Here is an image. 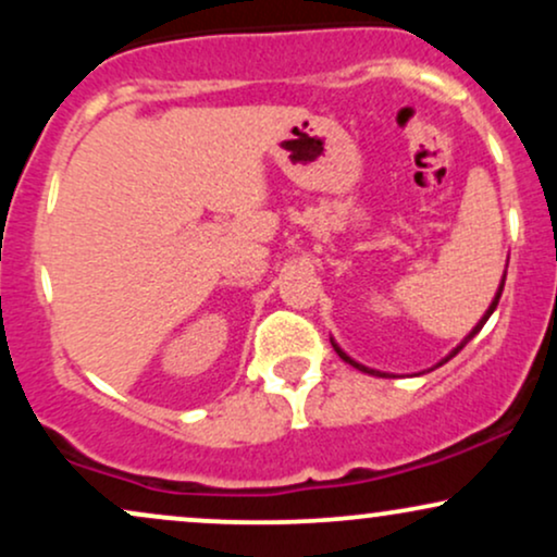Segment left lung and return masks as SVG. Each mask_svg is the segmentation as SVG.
<instances>
[{"instance_id": "left-lung-1", "label": "left lung", "mask_w": 557, "mask_h": 557, "mask_svg": "<svg viewBox=\"0 0 557 557\" xmlns=\"http://www.w3.org/2000/svg\"><path fill=\"white\" fill-rule=\"evenodd\" d=\"M503 285H505V277H503V283H500V287H497V296H495V300H492V304H490V309H487V311H484V317H482V319H479V324H476V327L469 332V337H466V341H463L461 345H458V348H456V350H453V354H450V356H447V359H445V361H450V359H453V356H456V354H458V350H461V348H463V345H466V343H469V341H471V337H474V335H476V332L484 327V322H487V319H490V314H492V311H495V309H497V300H500V296H503ZM332 348H335V350H337V356H341V359H343V361H348V363H350V367L361 369V372H367V374H376V376H385V374H382V372H374V369H367V367H361V363H359V361H354V359H350V356H345V354H343V350H341V348H337V345H335V343H332ZM445 361H443V363H445ZM443 363H437V367H443Z\"/></svg>"}]
</instances>
